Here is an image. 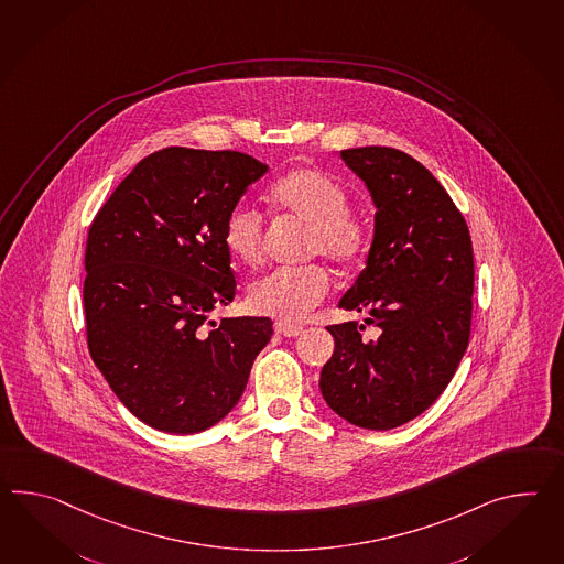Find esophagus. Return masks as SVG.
<instances>
[{
	"label": "esophagus",
	"instance_id": "esophagus-1",
	"mask_svg": "<svg viewBox=\"0 0 564 564\" xmlns=\"http://www.w3.org/2000/svg\"><path fill=\"white\" fill-rule=\"evenodd\" d=\"M275 332L281 334V336H285V338H297L301 332H303V327L293 326V324H288V322H276Z\"/></svg>",
	"mask_w": 564,
	"mask_h": 564
}]
</instances>
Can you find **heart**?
<instances>
[{
	"instance_id": "obj_1",
	"label": "heart",
	"mask_w": 564,
	"mask_h": 564,
	"mask_svg": "<svg viewBox=\"0 0 564 564\" xmlns=\"http://www.w3.org/2000/svg\"><path fill=\"white\" fill-rule=\"evenodd\" d=\"M279 213L310 225L312 254L334 263H350L368 245V226L348 213V194L338 180L322 170H295L279 177L269 189ZM264 216L238 204L226 214L223 242L228 254L242 264H254L263 252ZM329 291V276L317 264L281 267L259 276L249 288V303L257 313L279 322H301Z\"/></svg>"
}]
</instances>
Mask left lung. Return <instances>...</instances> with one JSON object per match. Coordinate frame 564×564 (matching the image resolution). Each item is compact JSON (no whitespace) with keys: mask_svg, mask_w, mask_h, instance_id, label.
<instances>
[{"mask_svg":"<svg viewBox=\"0 0 564 564\" xmlns=\"http://www.w3.org/2000/svg\"><path fill=\"white\" fill-rule=\"evenodd\" d=\"M375 204L366 267L338 307L366 312L327 327L336 348L319 376L327 406L348 423L389 431L425 413L447 389L471 329L474 249L449 194L404 151L341 150Z\"/></svg>","mask_w":564,"mask_h":564,"instance_id":"1","label":"left lung"}]
</instances>
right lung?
<instances>
[{
    "label": "right lung",
    "instance_id": "1",
    "mask_svg": "<svg viewBox=\"0 0 564 564\" xmlns=\"http://www.w3.org/2000/svg\"><path fill=\"white\" fill-rule=\"evenodd\" d=\"M269 172L240 151L165 148L131 170L88 228V351L117 399L163 433L220 423L273 336L269 317H225L237 281L226 214Z\"/></svg>",
    "mask_w": 564,
    "mask_h": 564
}]
</instances>
